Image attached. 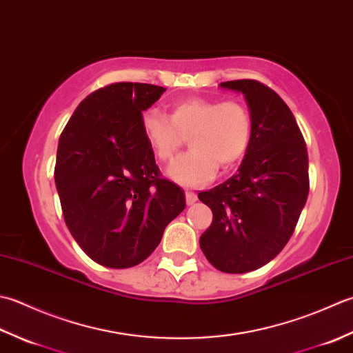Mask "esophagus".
Wrapping results in <instances>:
<instances>
[{
  "label": "esophagus",
  "instance_id": "obj_1",
  "mask_svg": "<svg viewBox=\"0 0 353 353\" xmlns=\"http://www.w3.org/2000/svg\"><path fill=\"white\" fill-rule=\"evenodd\" d=\"M196 199H198L196 193H193V192H185V203H187V205H192L193 203H196Z\"/></svg>",
  "mask_w": 353,
  "mask_h": 353
}]
</instances>
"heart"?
I'll list each match as a JSON object with an SVG mask.
<instances>
[{"label":"heart","mask_w":353,"mask_h":353,"mask_svg":"<svg viewBox=\"0 0 353 353\" xmlns=\"http://www.w3.org/2000/svg\"><path fill=\"white\" fill-rule=\"evenodd\" d=\"M141 128L157 160L169 163L189 135L190 150L172 163L169 176L185 187L210 181L219 169L236 166L251 143L253 119L241 100L184 99L172 106L170 117L155 110L141 116Z\"/></svg>","instance_id":"obj_1"}]
</instances>
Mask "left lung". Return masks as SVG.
<instances>
[{"label": "left lung", "instance_id": "8db88e82", "mask_svg": "<svg viewBox=\"0 0 353 353\" xmlns=\"http://www.w3.org/2000/svg\"><path fill=\"white\" fill-rule=\"evenodd\" d=\"M221 86L245 94L253 134L237 174L198 193L213 213L199 245L214 268L241 274L272 261L291 239L307 199L309 160L303 134L274 90L253 79Z\"/></svg>", "mask_w": 353, "mask_h": 353}]
</instances>
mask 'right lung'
I'll return each instance as SVG.
<instances>
[{
  "label": "right lung",
  "mask_w": 353,
  "mask_h": 353,
  "mask_svg": "<svg viewBox=\"0 0 353 353\" xmlns=\"http://www.w3.org/2000/svg\"><path fill=\"white\" fill-rule=\"evenodd\" d=\"M166 88L116 82L86 96L57 145L54 183L63 219L86 256L108 268L148 259L184 210L181 187L161 175L141 128Z\"/></svg>",
  "instance_id": "add662e5"
}]
</instances>
